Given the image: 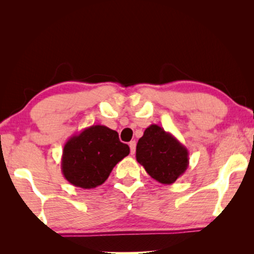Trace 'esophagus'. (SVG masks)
Returning <instances> with one entry per match:
<instances>
[{
    "label": "esophagus",
    "instance_id": "obj_1",
    "mask_svg": "<svg viewBox=\"0 0 254 254\" xmlns=\"http://www.w3.org/2000/svg\"><path fill=\"white\" fill-rule=\"evenodd\" d=\"M130 150H131V154H134L135 153V147H136V143H135V141H131L130 142Z\"/></svg>",
    "mask_w": 254,
    "mask_h": 254
}]
</instances>
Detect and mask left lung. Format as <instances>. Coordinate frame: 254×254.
<instances>
[{"label": "left lung", "mask_w": 254, "mask_h": 254, "mask_svg": "<svg viewBox=\"0 0 254 254\" xmlns=\"http://www.w3.org/2000/svg\"><path fill=\"white\" fill-rule=\"evenodd\" d=\"M135 158L151 178L163 185L174 184L189 165L187 148L157 124L145 128L137 141Z\"/></svg>", "instance_id": "8db88e82"}]
</instances>
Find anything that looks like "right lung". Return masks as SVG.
Returning <instances> with one entry per match:
<instances>
[{"instance_id":"right-lung-1","label":"right lung","mask_w":254,"mask_h":254,"mask_svg":"<svg viewBox=\"0 0 254 254\" xmlns=\"http://www.w3.org/2000/svg\"><path fill=\"white\" fill-rule=\"evenodd\" d=\"M128 153L130 148L120 141L117 131L101 124L85 127L64 145L62 173L75 187L95 188Z\"/></svg>"}]
</instances>
